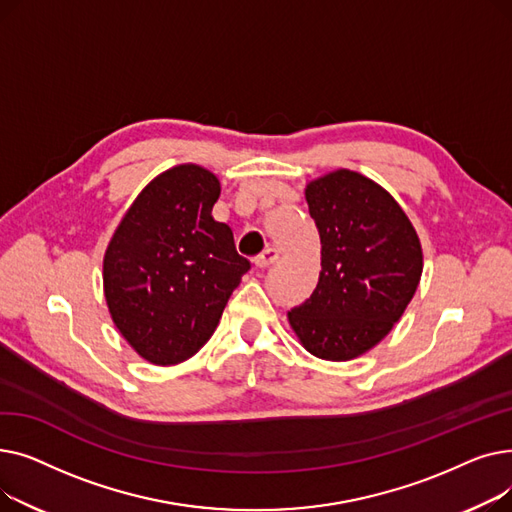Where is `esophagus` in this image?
I'll use <instances>...</instances> for the list:
<instances>
[{
    "label": "esophagus",
    "instance_id": "obj_1",
    "mask_svg": "<svg viewBox=\"0 0 512 512\" xmlns=\"http://www.w3.org/2000/svg\"><path fill=\"white\" fill-rule=\"evenodd\" d=\"M276 259H278V249L267 247V249H263V251L255 257V265H257V267H267V265H272Z\"/></svg>",
    "mask_w": 512,
    "mask_h": 512
}]
</instances>
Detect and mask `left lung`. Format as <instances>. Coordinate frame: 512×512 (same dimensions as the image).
<instances>
[{
  "instance_id": "obj_1",
  "label": "left lung",
  "mask_w": 512,
  "mask_h": 512,
  "mask_svg": "<svg viewBox=\"0 0 512 512\" xmlns=\"http://www.w3.org/2000/svg\"><path fill=\"white\" fill-rule=\"evenodd\" d=\"M305 197L321 238V272L288 321L311 355L348 361L405 313L423 270L421 245L400 205L357 172L317 178Z\"/></svg>"
}]
</instances>
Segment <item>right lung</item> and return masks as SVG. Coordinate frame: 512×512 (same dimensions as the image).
Wrapping results in <instances>:
<instances>
[{"mask_svg": "<svg viewBox=\"0 0 512 512\" xmlns=\"http://www.w3.org/2000/svg\"><path fill=\"white\" fill-rule=\"evenodd\" d=\"M220 182L199 166H176L132 203L103 259V290L120 334L143 359L176 365L218 328L251 261L211 209Z\"/></svg>", "mask_w": 512, "mask_h": 512, "instance_id": "1", "label": "right lung"}]
</instances>
